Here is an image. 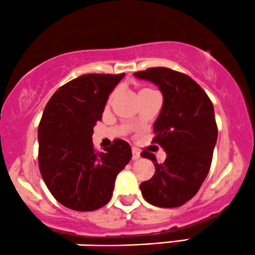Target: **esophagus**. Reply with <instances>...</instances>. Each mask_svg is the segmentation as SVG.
Returning a JSON list of instances; mask_svg holds the SVG:
<instances>
[{
	"label": "esophagus",
	"mask_w": 255,
	"mask_h": 255,
	"mask_svg": "<svg viewBox=\"0 0 255 255\" xmlns=\"http://www.w3.org/2000/svg\"><path fill=\"white\" fill-rule=\"evenodd\" d=\"M132 153H133L132 158L134 159V161H136V159L140 158V152H139V151L136 150V149H133V150H132Z\"/></svg>",
	"instance_id": "1"
}]
</instances>
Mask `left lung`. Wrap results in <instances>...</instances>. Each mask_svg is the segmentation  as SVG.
I'll list each match as a JSON object with an SVG mask.
<instances>
[{
	"label": "left lung",
	"mask_w": 255,
	"mask_h": 255,
	"mask_svg": "<svg viewBox=\"0 0 255 255\" xmlns=\"http://www.w3.org/2000/svg\"><path fill=\"white\" fill-rule=\"evenodd\" d=\"M134 76L152 82L163 96L152 141L163 147L167 157L157 163L153 153L141 152L156 169L140 184L142 197L156 207H179L194 197L211 168L218 138L213 104L191 77L174 70L151 68Z\"/></svg>",
	"instance_id": "1"
}]
</instances>
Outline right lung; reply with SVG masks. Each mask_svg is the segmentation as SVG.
<instances>
[{
    "instance_id": "1",
    "label": "right lung",
    "mask_w": 255,
    "mask_h": 255,
    "mask_svg": "<svg viewBox=\"0 0 255 255\" xmlns=\"http://www.w3.org/2000/svg\"><path fill=\"white\" fill-rule=\"evenodd\" d=\"M121 75H83L61 86L47 103L38 126V166L55 200L70 209L96 211L110 201L117 174L132 158L117 139L94 150L93 128Z\"/></svg>"
}]
</instances>
